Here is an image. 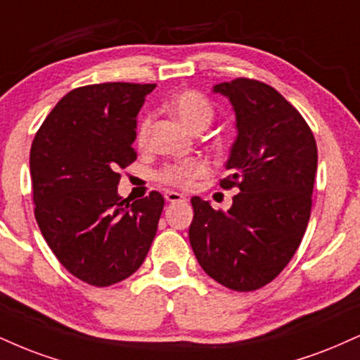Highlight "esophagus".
Wrapping results in <instances>:
<instances>
[{"label":"esophagus","mask_w":360,"mask_h":360,"mask_svg":"<svg viewBox=\"0 0 360 360\" xmlns=\"http://www.w3.org/2000/svg\"><path fill=\"white\" fill-rule=\"evenodd\" d=\"M166 201L167 202H183V201H186V196H183V194H179L176 191H167Z\"/></svg>","instance_id":"esophagus-1"}]
</instances>
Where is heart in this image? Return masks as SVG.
Masks as SVG:
<instances>
[{
  "label": "heart",
  "instance_id": "1",
  "mask_svg": "<svg viewBox=\"0 0 360 360\" xmlns=\"http://www.w3.org/2000/svg\"><path fill=\"white\" fill-rule=\"evenodd\" d=\"M169 110L183 122L186 127L193 131H202L214 119V107L210 98L199 90H183L176 94L167 103ZM150 115H146L137 125L136 141L137 144L144 146L149 137ZM207 162L201 158L184 159L179 162L166 164L158 172V179L162 184L174 186V188L188 189L194 184V181L207 174Z\"/></svg>",
  "mask_w": 360,
  "mask_h": 360
}]
</instances>
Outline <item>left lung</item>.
I'll list each match as a JSON object with an SVG mask.
<instances>
[{
  "label": "left lung",
  "mask_w": 360,
  "mask_h": 360,
  "mask_svg": "<svg viewBox=\"0 0 360 360\" xmlns=\"http://www.w3.org/2000/svg\"><path fill=\"white\" fill-rule=\"evenodd\" d=\"M236 114L238 137L219 181L238 188L228 211L191 198L189 241L211 278L236 292H253L288 265L311 211L317 144L309 124L274 86L255 79L214 85Z\"/></svg>",
  "instance_id": "obj_1"
}]
</instances>
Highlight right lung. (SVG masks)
<instances>
[{"instance_id": "obj_1", "label": "right lung", "mask_w": 360, "mask_h": 360, "mask_svg": "<svg viewBox=\"0 0 360 360\" xmlns=\"http://www.w3.org/2000/svg\"><path fill=\"white\" fill-rule=\"evenodd\" d=\"M154 89L127 82L73 89L34 134V218L58 262L94 287L137 271L158 231L161 193L132 205L117 194L120 171L137 159V112Z\"/></svg>"}]
</instances>
